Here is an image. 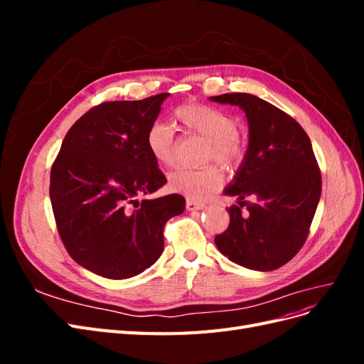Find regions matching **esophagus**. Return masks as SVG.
Here are the masks:
<instances>
[{
	"instance_id": "obj_1",
	"label": "esophagus",
	"mask_w": 364,
	"mask_h": 364,
	"mask_svg": "<svg viewBox=\"0 0 364 364\" xmlns=\"http://www.w3.org/2000/svg\"><path fill=\"white\" fill-rule=\"evenodd\" d=\"M203 208H205L203 202H197L193 199L186 200V209H188V211H197V209H203Z\"/></svg>"
}]
</instances>
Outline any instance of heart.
Listing matches in <instances>:
<instances>
[{
	"instance_id": "b5f03b06",
	"label": "heart",
	"mask_w": 364,
	"mask_h": 364,
	"mask_svg": "<svg viewBox=\"0 0 364 364\" xmlns=\"http://www.w3.org/2000/svg\"><path fill=\"white\" fill-rule=\"evenodd\" d=\"M174 118L190 134L208 141L205 161H217L226 168H235L246 156V144L238 134V121L234 115L215 106L186 103L174 111ZM146 144L158 164L170 167L176 161V136L171 126L156 121L146 135ZM223 183V174L217 165L202 170L176 168L168 174L167 186L173 193L188 199H203L217 191Z\"/></svg>"
}]
</instances>
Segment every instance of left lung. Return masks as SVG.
I'll list each match as a JSON object with an SVG mask.
<instances>
[{"label": "left lung", "mask_w": 364, "mask_h": 364, "mask_svg": "<svg viewBox=\"0 0 364 364\" xmlns=\"http://www.w3.org/2000/svg\"><path fill=\"white\" fill-rule=\"evenodd\" d=\"M211 100L246 112L249 147L225 193L255 199L229 206V226L215 235V246L246 269L274 270L304 246L321 199L322 176L311 141L294 118L255 95L230 92ZM245 204L248 213L241 216Z\"/></svg>", "instance_id": "8db88e82"}]
</instances>
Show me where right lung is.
Returning a JSON list of instances; mask_svg holds the SVG:
<instances>
[{"instance_id": "add662e5", "label": "right lung", "mask_w": 364, "mask_h": 364, "mask_svg": "<svg viewBox=\"0 0 364 364\" xmlns=\"http://www.w3.org/2000/svg\"><path fill=\"white\" fill-rule=\"evenodd\" d=\"M168 95L94 106L68 130L51 165L62 243L77 264L103 278H132L155 264L165 223L185 209L181 194L136 200L167 182L146 135Z\"/></svg>"}]
</instances>
